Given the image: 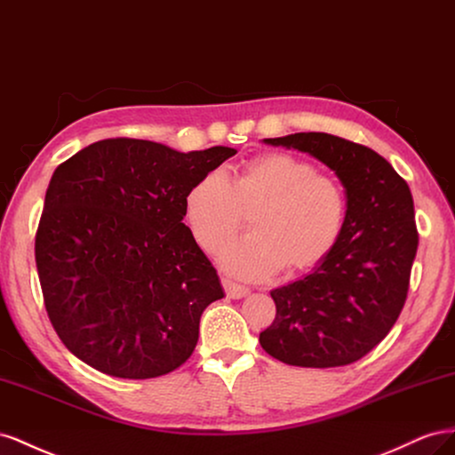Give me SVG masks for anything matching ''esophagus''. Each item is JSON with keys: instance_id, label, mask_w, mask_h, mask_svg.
<instances>
[{"instance_id": "1", "label": "esophagus", "mask_w": 455, "mask_h": 455, "mask_svg": "<svg viewBox=\"0 0 455 455\" xmlns=\"http://www.w3.org/2000/svg\"><path fill=\"white\" fill-rule=\"evenodd\" d=\"M223 285H225L227 295L232 297V299H240V297H245V295L250 293V290L245 288V285L232 282V280H228V278H223Z\"/></svg>"}]
</instances>
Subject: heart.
I'll return each mask as SVG.
<instances>
[{
    "label": "heart",
    "mask_w": 455,
    "mask_h": 455,
    "mask_svg": "<svg viewBox=\"0 0 455 455\" xmlns=\"http://www.w3.org/2000/svg\"><path fill=\"white\" fill-rule=\"evenodd\" d=\"M245 215L251 232L219 253L223 267L245 278L278 267L295 275L335 250L347 220V194L333 177L283 152L257 156L230 179L212 170L187 190V223L207 251L235 236Z\"/></svg>",
    "instance_id": "obj_1"
}]
</instances>
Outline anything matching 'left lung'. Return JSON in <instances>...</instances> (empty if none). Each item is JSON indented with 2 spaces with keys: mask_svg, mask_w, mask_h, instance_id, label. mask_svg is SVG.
Returning <instances> with one entry per match:
<instances>
[{
  "mask_svg": "<svg viewBox=\"0 0 455 455\" xmlns=\"http://www.w3.org/2000/svg\"><path fill=\"white\" fill-rule=\"evenodd\" d=\"M265 142L333 170L347 192V220L335 250L310 275L270 291L276 316L259 343L290 366L353 364L385 339L406 303L419 243L410 187L383 156L330 133Z\"/></svg>",
  "mask_w": 455,
  "mask_h": 455,
  "instance_id": "1",
  "label": "left lung"
}]
</instances>
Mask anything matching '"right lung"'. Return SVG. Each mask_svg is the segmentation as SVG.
I'll use <instances>...</instances> for the list:
<instances>
[{"instance_id":"right-lung-1","label":"right lung","mask_w":455,"mask_h":455,"mask_svg":"<svg viewBox=\"0 0 455 455\" xmlns=\"http://www.w3.org/2000/svg\"><path fill=\"white\" fill-rule=\"evenodd\" d=\"M235 154L118 137L57 167L36 267L47 316L74 356L124 379L160 378L190 358L204 308L225 293L183 223L185 196Z\"/></svg>"}]
</instances>
